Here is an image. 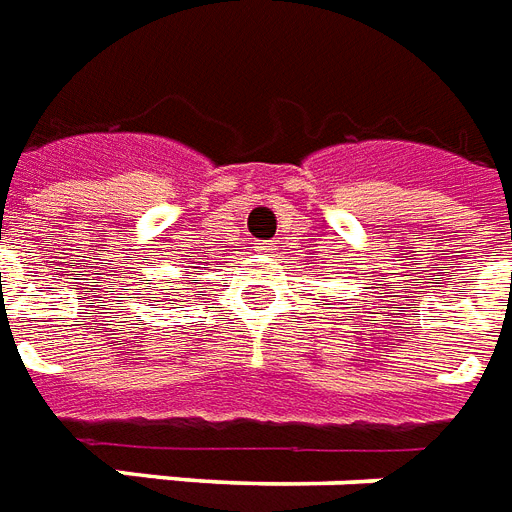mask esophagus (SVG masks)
Segmentation results:
<instances>
[{"label": "esophagus", "mask_w": 512, "mask_h": 512, "mask_svg": "<svg viewBox=\"0 0 512 512\" xmlns=\"http://www.w3.org/2000/svg\"><path fill=\"white\" fill-rule=\"evenodd\" d=\"M257 252H263V255H268V252H271V247H257Z\"/></svg>", "instance_id": "obj_1"}]
</instances>
